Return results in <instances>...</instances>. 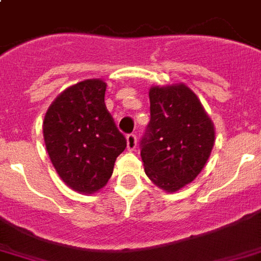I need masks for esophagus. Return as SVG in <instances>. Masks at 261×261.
I'll use <instances>...</instances> for the list:
<instances>
[{
  "instance_id": "1",
  "label": "esophagus",
  "mask_w": 261,
  "mask_h": 261,
  "mask_svg": "<svg viewBox=\"0 0 261 261\" xmlns=\"http://www.w3.org/2000/svg\"><path fill=\"white\" fill-rule=\"evenodd\" d=\"M126 144H128V150H130V151L136 149L138 138H136V135H135V133H129L128 136H126Z\"/></svg>"
}]
</instances>
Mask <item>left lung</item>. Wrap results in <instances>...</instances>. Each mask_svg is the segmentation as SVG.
Instances as JSON below:
<instances>
[{
    "mask_svg": "<svg viewBox=\"0 0 261 261\" xmlns=\"http://www.w3.org/2000/svg\"><path fill=\"white\" fill-rule=\"evenodd\" d=\"M150 122L140 140L144 171L155 185L176 192L200 174L214 144V126L185 85L150 89Z\"/></svg>",
    "mask_w": 261,
    "mask_h": 261,
    "instance_id": "obj_1",
    "label": "left lung"
}]
</instances>
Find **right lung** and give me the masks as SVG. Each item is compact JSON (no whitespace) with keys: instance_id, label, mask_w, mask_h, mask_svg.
Wrapping results in <instances>:
<instances>
[{"instance_id":"right-lung-1","label":"right lung","mask_w":261,"mask_h":261,"mask_svg":"<svg viewBox=\"0 0 261 261\" xmlns=\"http://www.w3.org/2000/svg\"><path fill=\"white\" fill-rule=\"evenodd\" d=\"M106 86L102 81L89 79L68 87L45 114L43 133L51 163L76 192L101 189L126 147V139L106 107Z\"/></svg>"}]
</instances>
